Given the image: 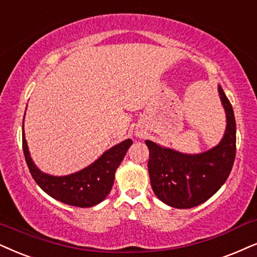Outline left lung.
I'll return each instance as SVG.
<instances>
[{
    "label": "left lung",
    "instance_id": "1",
    "mask_svg": "<svg viewBox=\"0 0 257 257\" xmlns=\"http://www.w3.org/2000/svg\"><path fill=\"white\" fill-rule=\"evenodd\" d=\"M220 102L226 128L219 144L198 154H185L146 140L149 149L148 173L155 196L175 209H191L206 201L222 187L236 155V121L222 86Z\"/></svg>",
    "mask_w": 257,
    "mask_h": 257
}]
</instances>
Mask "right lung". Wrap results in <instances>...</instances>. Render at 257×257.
<instances>
[{
    "label": "right lung",
    "mask_w": 257,
    "mask_h": 257,
    "mask_svg": "<svg viewBox=\"0 0 257 257\" xmlns=\"http://www.w3.org/2000/svg\"><path fill=\"white\" fill-rule=\"evenodd\" d=\"M132 144V140L126 139L105 151L95 162L83 170L57 177L44 173L32 160L22 123V148L29 172L35 183L48 196L72 206L91 207L105 199L111 191L115 172Z\"/></svg>",
    "instance_id": "right-lung-1"
}]
</instances>
